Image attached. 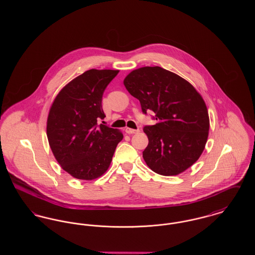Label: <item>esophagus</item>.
Segmentation results:
<instances>
[{"label":"esophagus","mask_w":255,"mask_h":255,"mask_svg":"<svg viewBox=\"0 0 255 255\" xmlns=\"http://www.w3.org/2000/svg\"><path fill=\"white\" fill-rule=\"evenodd\" d=\"M125 132L127 133H129V134H132V133H136L139 132V130L138 129H131V128H125Z\"/></svg>","instance_id":"esophagus-1"}]
</instances>
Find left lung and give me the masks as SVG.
Wrapping results in <instances>:
<instances>
[{"label":"left lung","mask_w":255,"mask_h":255,"mask_svg":"<svg viewBox=\"0 0 255 255\" xmlns=\"http://www.w3.org/2000/svg\"><path fill=\"white\" fill-rule=\"evenodd\" d=\"M124 86L140 102L143 114L155 113V125L145 126L146 164L162 176L189 168L206 146L209 118L206 103L193 86L160 67H143L129 73Z\"/></svg>","instance_id":"left-lung-1"}]
</instances>
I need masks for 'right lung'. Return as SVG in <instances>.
I'll return each mask as SVG.
<instances>
[{
	"label": "right lung",
	"mask_w": 255,
	"mask_h": 255,
	"mask_svg": "<svg viewBox=\"0 0 255 255\" xmlns=\"http://www.w3.org/2000/svg\"><path fill=\"white\" fill-rule=\"evenodd\" d=\"M120 71L89 70L56 96L47 122L50 149L61 167L73 178L92 181L109 168L123 134L98 124L105 118L102 96Z\"/></svg>",
	"instance_id": "add662e5"
}]
</instances>
